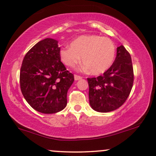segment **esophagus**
I'll return each mask as SVG.
<instances>
[{"mask_svg": "<svg viewBox=\"0 0 156 156\" xmlns=\"http://www.w3.org/2000/svg\"><path fill=\"white\" fill-rule=\"evenodd\" d=\"M82 77L81 76H80V75H77V74H74V80H75L76 81V80H81V79H82Z\"/></svg>", "mask_w": 156, "mask_h": 156, "instance_id": "esophagus-1", "label": "esophagus"}]
</instances>
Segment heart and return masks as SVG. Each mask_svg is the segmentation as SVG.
<instances>
[{
	"mask_svg": "<svg viewBox=\"0 0 156 156\" xmlns=\"http://www.w3.org/2000/svg\"><path fill=\"white\" fill-rule=\"evenodd\" d=\"M116 48L112 40L98 35L79 36L71 43V46L61 48L62 62L69 67L82 63L93 74L104 73L114 62Z\"/></svg>",
	"mask_w": 156,
	"mask_h": 156,
	"instance_id": "obj_1",
	"label": "heart"
}]
</instances>
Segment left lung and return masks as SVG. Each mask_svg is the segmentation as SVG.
Instances as JSON below:
<instances>
[{
    "instance_id": "obj_1",
    "label": "left lung",
    "mask_w": 156,
    "mask_h": 156,
    "mask_svg": "<svg viewBox=\"0 0 156 156\" xmlns=\"http://www.w3.org/2000/svg\"><path fill=\"white\" fill-rule=\"evenodd\" d=\"M90 104L100 112L115 110L124 104L132 90L134 74L130 54L122 45L117 48L112 66L98 77L87 78Z\"/></svg>"
}]
</instances>
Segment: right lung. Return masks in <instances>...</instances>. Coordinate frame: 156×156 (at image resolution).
Wrapping results in <instances>:
<instances>
[{
    "label": "right lung",
    "mask_w": 156,
    "mask_h": 156,
    "mask_svg": "<svg viewBox=\"0 0 156 156\" xmlns=\"http://www.w3.org/2000/svg\"><path fill=\"white\" fill-rule=\"evenodd\" d=\"M60 47L53 38L35 44L24 56L20 71L22 94L38 112L53 114L65 108L73 74L61 62Z\"/></svg>",
    "instance_id": "obj_1"
}]
</instances>
